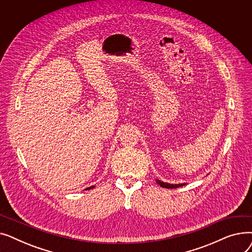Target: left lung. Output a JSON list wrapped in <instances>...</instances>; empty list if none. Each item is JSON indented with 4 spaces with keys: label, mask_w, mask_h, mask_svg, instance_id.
I'll return each instance as SVG.
<instances>
[{
    "label": "left lung",
    "mask_w": 252,
    "mask_h": 252,
    "mask_svg": "<svg viewBox=\"0 0 252 252\" xmlns=\"http://www.w3.org/2000/svg\"><path fill=\"white\" fill-rule=\"evenodd\" d=\"M156 183H157L158 185H160V186H161L162 188H167V189L179 188V187L184 186V185H186L185 183H183V184H168V183H164V182L159 181V180H156Z\"/></svg>",
    "instance_id": "obj_1"
}]
</instances>
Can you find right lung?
I'll list each match as a JSON object with an SVG mask.
<instances>
[{
  "instance_id": "obj_1",
  "label": "right lung",
  "mask_w": 252,
  "mask_h": 252,
  "mask_svg": "<svg viewBox=\"0 0 252 252\" xmlns=\"http://www.w3.org/2000/svg\"><path fill=\"white\" fill-rule=\"evenodd\" d=\"M93 188H95V186H91V187H89V188H87L86 190H90V189H93Z\"/></svg>"
}]
</instances>
